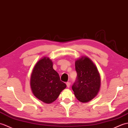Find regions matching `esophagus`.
<instances>
[{
  "label": "esophagus",
  "mask_w": 128,
  "mask_h": 128,
  "mask_svg": "<svg viewBox=\"0 0 128 128\" xmlns=\"http://www.w3.org/2000/svg\"><path fill=\"white\" fill-rule=\"evenodd\" d=\"M66 86H67V88H70V82H67Z\"/></svg>",
  "instance_id": "esophagus-1"
}]
</instances>
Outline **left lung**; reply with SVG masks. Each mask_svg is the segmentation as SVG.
I'll return each mask as SVG.
<instances>
[{"label": "left lung", "instance_id": "8db88e82", "mask_svg": "<svg viewBox=\"0 0 128 128\" xmlns=\"http://www.w3.org/2000/svg\"><path fill=\"white\" fill-rule=\"evenodd\" d=\"M76 80L72 86L76 98L81 102H88L100 91L101 77L97 67L87 56H81L75 61Z\"/></svg>", "mask_w": 128, "mask_h": 128}]
</instances>
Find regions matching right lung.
Returning a JSON list of instances; mask_svg holds the SVG:
<instances>
[{"label":"right lung","mask_w":128,"mask_h":128,"mask_svg":"<svg viewBox=\"0 0 128 128\" xmlns=\"http://www.w3.org/2000/svg\"><path fill=\"white\" fill-rule=\"evenodd\" d=\"M52 60L44 57L36 62L30 76V86L33 94L45 104L55 101L66 85L60 80L53 69Z\"/></svg>","instance_id":"right-lung-1"}]
</instances>
